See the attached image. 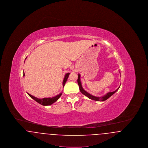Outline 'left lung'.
Returning <instances> with one entry per match:
<instances>
[{
  "label": "left lung",
  "instance_id": "8db88e82",
  "mask_svg": "<svg viewBox=\"0 0 148 148\" xmlns=\"http://www.w3.org/2000/svg\"><path fill=\"white\" fill-rule=\"evenodd\" d=\"M80 74H78V79H77V83L79 85V89H80V92L84 94V95H85L86 97H87L88 98H89L92 100H95V101H105L106 99L110 98L112 95H113L115 92H116L119 89L120 86L118 88V89H116V90H115L114 92H108L106 95H105L104 96H103L101 97H95V96H93L91 95L90 94H89V92H86L85 90L82 87V83H81V82H80Z\"/></svg>",
  "mask_w": 148,
  "mask_h": 148
}]
</instances>
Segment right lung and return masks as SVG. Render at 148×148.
<instances>
[{
  "label": "right lung",
  "instance_id": "right-lung-1",
  "mask_svg": "<svg viewBox=\"0 0 148 148\" xmlns=\"http://www.w3.org/2000/svg\"><path fill=\"white\" fill-rule=\"evenodd\" d=\"M70 73H66L65 75V77L63 80V86H64L65 84L68 79V78L69 77V75ZM25 75V74L24 73L23 74V76ZM29 97H31L33 99H34V100H35L36 102H38V103L42 104V106H50V105H51L52 104H53L54 103H55L56 101H57L58 100V99L60 97V96L62 95V93L61 92L60 94H58V95H56L54 97H52V98H45L42 99H39L36 98L35 97L32 95L31 94L28 93Z\"/></svg>",
  "mask_w": 148,
  "mask_h": 148
}]
</instances>
